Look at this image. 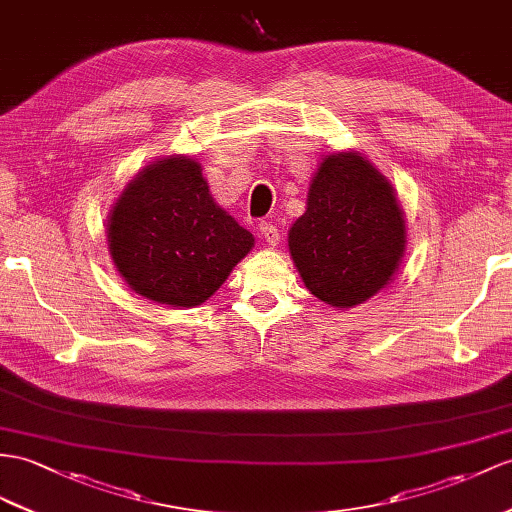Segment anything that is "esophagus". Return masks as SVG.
Instances as JSON below:
<instances>
[{"mask_svg":"<svg viewBox=\"0 0 512 512\" xmlns=\"http://www.w3.org/2000/svg\"><path fill=\"white\" fill-rule=\"evenodd\" d=\"M258 232H260V236H263L267 245H278L280 243V230L273 226L271 221H260Z\"/></svg>","mask_w":512,"mask_h":512,"instance_id":"34e87169","label":"esophagus"}]
</instances>
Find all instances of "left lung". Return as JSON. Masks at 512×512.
I'll list each match as a JSON object with an SVG mask.
<instances>
[{
    "label": "left lung",
    "instance_id": "obj_1",
    "mask_svg": "<svg viewBox=\"0 0 512 512\" xmlns=\"http://www.w3.org/2000/svg\"><path fill=\"white\" fill-rule=\"evenodd\" d=\"M406 249L404 210L393 184L358 152L321 158L289 252L306 289L334 308L380 293Z\"/></svg>",
    "mask_w": 512,
    "mask_h": 512
}]
</instances>
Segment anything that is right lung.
I'll return each mask as SVG.
<instances>
[{
	"label": "right lung",
	"mask_w": 512,
	"mask_h": 512,
	"mask_svg": "<svg viewBox=\"0 0 512 512\" xmlns=\"http://www.w3.org/2000/svg\"><path fill=\"white\" fill-rule=\"evenodd\" d=\"M108 249L134 293L193 308L215 295L254 236L223 210L189 156L158 158L128 182L110 210Z\"/></svg>",
	"instance_id": "add662e5"
}]
</instances>
